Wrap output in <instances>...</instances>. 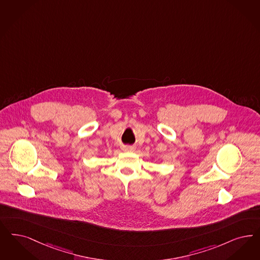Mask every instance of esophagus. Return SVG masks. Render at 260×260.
I'll use <instances>...</instances> for the list:
<instances>
[{
    "instance_id": "esophagus-1",
    "label": "esophagus",
    "mask_w": 260,
    "mask_h": 260,
    "mask_svg": "<svg viewBox=\"0 0 260 260\" xmlns=\"http://www.w3.org/2000/svg\"><path fill=\"white\" fill-rule=\"evenodd\" d=\"M124 150H125V151H133L134 148H132V147H125Z\"/></svg>"
}]
</instances>
